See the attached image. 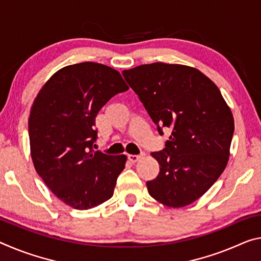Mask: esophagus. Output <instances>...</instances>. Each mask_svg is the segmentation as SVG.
I'll use <instances>...</instances> for the list:
<instances>
[{
  "label": "esophagus",
  "mask_w": 261,
  "mask_h": 261,
  "mask_svg": "<svg viewBox=\"0 0 261 261\" xmlns=\"http://www.w3.org/2000/svg\"><path fill=\"white\" fill-rule=\"evenodd\" d=\"M143 156H145V153H140V154H129L127 158H129L131 163H137V161L142 159Z\"/></svg>",
  "instance_id": "esophagus-1"
}]
</instances>
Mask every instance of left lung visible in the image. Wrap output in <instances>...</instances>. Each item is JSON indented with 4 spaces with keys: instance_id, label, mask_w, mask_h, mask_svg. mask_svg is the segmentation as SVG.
<instances>
[{
    "instance_id": "1",
    "label": "left lung",
    "mask_w": 261,
    "mask_h": 261,
    "mask_svg": "<svg viewBox=\"0 0 261 261\" xmlns=\"http://www.w3.org/2000/svg\"><path fill=\"white\" fill-rule=\"evenodd\" d=\"M163 135L172 130L163 151L151 153L160 172L147 181L150 195L181 208L200 198L225 169L233 116L218 87L189 66L153 63L123 71Z\"/></svg>"
}]
</instances>
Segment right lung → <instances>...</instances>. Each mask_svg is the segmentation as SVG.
<instances>
[{"instance_id":"right-lung-1","label":"right lung","mask_w":261,"mask_h":261,"mask_svg":"<svg viewBox=\"0 0 261 261\" xmlns=\"http://www.w3.org/2000/svg\"><path fill=\"white\" fill-rule=\"evenodd\" d=\"M127 89L116 69L86 61L59 69L35 98L29 118L34 166L52 193L74 209L94 208L113 196L126 156L94 151L95 118Z\"/></svg>"}]
</instances>
